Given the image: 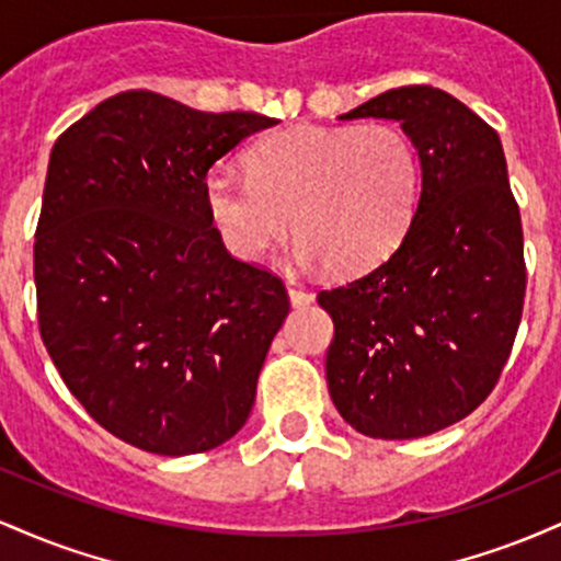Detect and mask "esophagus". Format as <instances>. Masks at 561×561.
I'll return each instance as SVG.
<instances>
[{"label": "esophagus", "instance_id": "1", "mask_svg": "<svg viewBox=\"0 0 561 561\" xmlns=\"http://www.w3.org/2000/svg\"><path fill=\"white\" fill-rule=\"evenodd\" d=\"M287 295H289V306H293V308H306V306H311V302H313L311 293H306V289H300L295 285L287 287Z\"/></svg>", "mask_w": 561, "mask_h": 561}]
</instances>
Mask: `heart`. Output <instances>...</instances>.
I'll return each mask as SVG.
<instances>
[{
	"instance_id": "obj_1",
	"label": "heart",
	"mask_w": 561,
	"mask_h": 561,
	"mask_svg": "<svg viewBox=\"0 0 561 561\" xmlns=\"http://www.w3.org/2000/svg\"><path fill=\"white\" fill-rule=\"evenodd\" d=\"M248 171L214 165L203 179L218 240L244 263L295 227L300 263L362 274L396 248L420 199V156L396 124H293L250 150Z\"/></svg>"
}]
</instances>
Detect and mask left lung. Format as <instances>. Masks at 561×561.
<instances>
[{
    "mask_svg": "<svg viewBox=\"0 0 561 561\" xmlns=\"http://www.w3.org/2000/svg\"><path fill=\"white\" fill-rule=\"evenodd\" d=\"M356 118L401 124L420 199L388 259L319 293L327 385L353 430L409 440L465 420L499 382L523 317V224L499 134L465 102L401 87L340 115Z\"/></svg>",
    "mask_w": 561,
    "mask_h": 561,
    "instance_id": "left-lung-1",
    "label": "left lung"
}]
</instances>
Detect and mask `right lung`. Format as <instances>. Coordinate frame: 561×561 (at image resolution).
<instances>
[{
	"instance_id": "obj_1",
	"label": "right lung",
	"mask_w": 561,
	"mask_h": 561,
	"mask_svg": "<svg viewBox=\"0 0 561 561\" xmlns=\"http://www.w3.org/2000/svg\"><path fill=\"white\" fill-rule=\"evenodd\" d=\"M276 124L128 89L55 141L34 242L38 330L89 416L141 450H210L253 409L289 300L227 253L203 179Z\"/></svg>"
}]
</instances>
